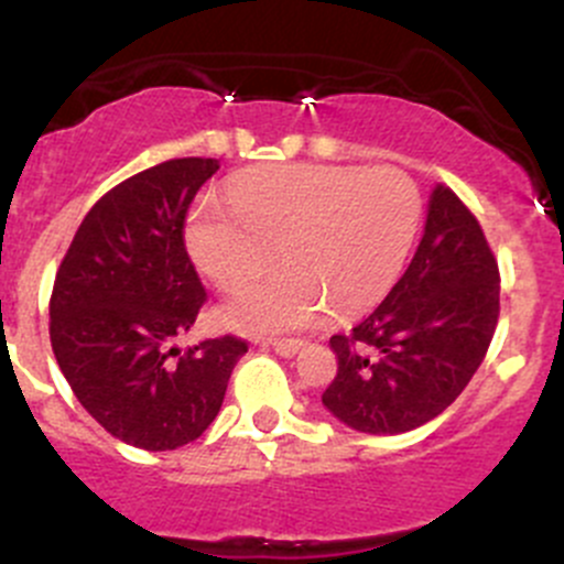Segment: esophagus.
I'll list each match as a JSON object with an SVG mask.
<instances>
[{
    "instance_id": "esophagus-1",
    "label": "esophagus",
    "mask_w": 564,
    "mask_h": 564,
    "mask_svg": "<svg viewBox=\"0 0 564 564\" xmlns=\"http://www.w3.org/2000/svg\"><path fill=\"white\" fill-rule=\"evenodd\" d=\"M303 344L305 340H300V338H278V340H272V349H275L281 357H292V355H297L300 346Z\"/></svg>"
}]
</instances>
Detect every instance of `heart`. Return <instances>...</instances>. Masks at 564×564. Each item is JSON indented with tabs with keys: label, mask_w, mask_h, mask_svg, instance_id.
I'll return each mask as SVG.
<instances>
[{
	"label": "heart",
	"mask_w": 564,
	"mask_h": 564,
	"mask_svg": "<svg viewBox=\"0 0 564 564\" xmlns=\"http://www.w3.org/2000/svg\"><path fill=\"white\" fill-rule=\"evenodd\" d=\"M229 202H204L187 220V250L215 286L240 289L272 264L283 270L242 289L224 318L248 333L297 329L366 314L390 292L417 235L423 196L398 166L256 169Z\"/></svg>",
	"instance_id": "b5f03b06"
}]
</instances>
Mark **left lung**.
<instances>
[{"instance_id":"left-lung-1","label":"left lung","mask_w":564,"mask_h":564,"mask_svg":"<svg viewBox=\"0 0 564 564\" xmlns=\"http://www.w3.org/2000/svg\"><path fill=\"white\" fill-rule=\"evenodd\" d=\"M497 322V256L475 213L440 185L406 272L349 335L329 338L338 373L324 406L366 434L417 429L464 392Z\"/></svg>"}]
</instances>
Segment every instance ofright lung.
<instances>
[{
    "mask_svg": "<svg viewBox=\"0 0 564 564\" xmlns=\"http://www.w3.org/2000/svg\"><path fill=\"white\" fill-rule=\"evenodd\" d=\"M215 158H174L95 202L54 278L48 335L82 406L117 440L176 451L209 429L248 340L174 349L207 303L185 218Z\"/></svg>",
    "mask_w": 564,
    "mask_h": 564,
    "instance_id": "1",
    "label": "right lung"
}]
</instances>
